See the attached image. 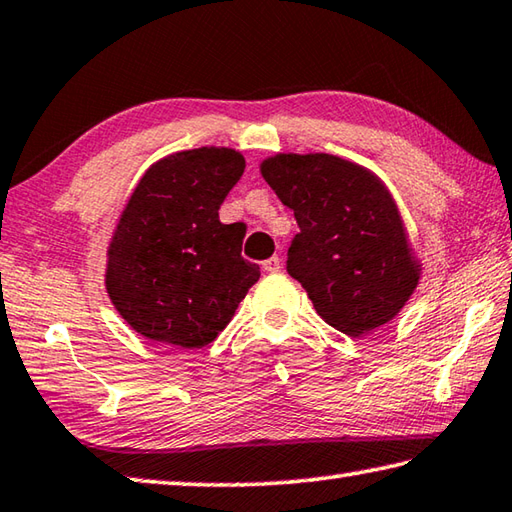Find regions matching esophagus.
I'll return each mask as SVG.
<instances>
[{"label":"esophagus","instance_id":"1","mask_svg":"<svg viewBox=\"0 0 512 512\" xmlns=\"http://www.w3.org/2000/svg\"><path fill=\"white\" fill-rule=\"evenodd\" d=\"M262 266H264V271H268V273H277L282 268V259L277 257V255L275 257H268Z\"/></svg>","mask_w":512,"mask_h":512}]
</instances>
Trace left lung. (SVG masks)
<instances>
[{
    "label": "left lung",
    "mask_w": 512,
    "mask_h": 512,
    "mask_svg": "<svg viewBox=\"0 0 512 512\" xmlns=\"http://www.w3.org/2000/svg\"><path fill=\"white\" fill-rule=\"evenodd\" d=\"M266 183L293 210L300 232L286 271L320 318L362 336L394 318L418 282L401 215L374 174L331 154H277Z\"/></svg>",
    "instance_id": "obj_1"
}]
</instances>
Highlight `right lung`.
I'll list each match as a JSON object with an SVG mask.
<instances>
[{"instance_id":"right-lung-1","label":"right lung","mask_w":512,"mask_h":512,"mask_svg":"<svg viewBox=\"0 0 512 512\" xmlns=\"http://www.w3.org/2000/svg\"><path fill=\"white\" fill-rule=\"evenodd\" d=\"M244 167L235 150L201 147L167 156L136 185L109 246L107 293L141 336L206 347L259 280L241 257L244 228L219 221Z\"/></svg>"}]
</instances>
